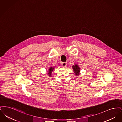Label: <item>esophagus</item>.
<instances>
[{
    "label": "esophagus",
    "mask_w": 122,
    "mask_h": 122,
    "mask_svg": "<svg viewBox=\"0 0 122 122\" xmlns=\"http://www.w3.org/2000/svg\"><path fill=\"white\" fill-rule=\"evenodd\" d=\"M62 65L63 66V67H66V66H67V63H66V62H63V63H62Z\"/></svg>",
    "instance_id": "esophagus-1"
}]
</instances>
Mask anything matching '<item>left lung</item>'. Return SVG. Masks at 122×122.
Here are the masks:
<instances>
[{
    "label": "left lung",
    "mask_w": 122,
    "mask_h": 122,
    "mask_svg": "<svg viewBox=\"0 0 122 122\" xmlns=\"http://www.w3.org/2000/svg\"><path fill=\"white\" fill-rule=\"evenodd\" d=\"M72 68H73V70L74 72V73L75 74L76 76H79L80 74V68L79 65L77 64L74 65L72 66Z\"/></svg>",
    "instance_id": "1"
}]
</instances>
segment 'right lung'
Instances as JSON below:
<instances>
[{"mask_svg": "<svg viewBox=\"0 0 122 122\" xmlns=\"http://www.w3.org/2000/svg\"><path fill=\"white\" fill-rule=\"evenodd\" d=\"M54 69V67H50L49 69V70L48 71V73L47 74L48 75V76H49L50 77L52 75V71L53 69Z\"/></svg>", "mask_w": 122, "mask_h": 122, "instance_id": "1", "label": "right lung"}]
</instances>
